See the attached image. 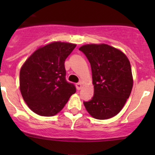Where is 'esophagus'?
Listing matches in <instances>:
<instances>
[{"instance_id": "obj_1", "label": "esophagus", "mask_w": 155, "mask_h": 155, "mask_svg": "<svg viewBox=\"0 0 155 155\" xmlns=\"http://www.w3.org/2000/svg\"><path fill=\"white\" fill-rule=\"evenodd\" d=\"M76 88H77V90H80V89L82 87V83H80V82H78V83L76 84Z\"/></svg>"}]
</instances>
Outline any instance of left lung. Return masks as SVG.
Here are the masks:
<instances>
[{
    "label": "left lung",
    "mask_w": 155,
    "mask_h": 155,
    "mask_svg": "<svg viewBox=\"0 0 155 155\" xmlns=\"http://www.w3.org/2000/svg\"><path fill=\"white\" fill-rule=\"evenodd\" d=\"M91 64L94 96L84 101L88 113L97 119L116 115L129 98L133 87L130 64L122 51L107 44H87L79 48Z\"/></svg>",
    "instance_id": "left-lung-1"
}]
</instances>
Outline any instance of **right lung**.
Here are the masks:
<instances>
[{
	"mask_svg": "<svg viewBox=\"0 0 155 155\" xmlns=\"http://www.w3.org/2000/svg\"><path fill=\"white\" fill-rule=\"evenodd\" d=\"M76 45L54 42L36 50L20 70V91L31 110L42 116L60 112L76 87L66 79L64 61Z\"/></svg>",
	"mask_w": 155,
	"mask_h": 155,
	"instance_id": "1",
	"label": "right lung"
}]
</instances>
